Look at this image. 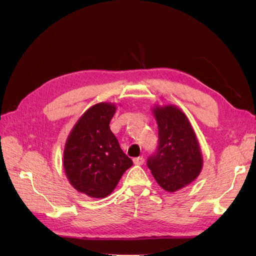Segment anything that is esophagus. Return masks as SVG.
Here are the masks:
<instances>
[{
	"label": "esophagus",
	"mask_w": 256,
	"mask_h": 256,
	"mask_svg": "<svg viewBox=\"0 0 256 256\" xmlns=\"http://www.w3.org/2000/svg\"><path fill=\"white\" fill-rule=\"evenodd\" d=\"M134 164L136 166H142L144 164V158L143 157H138L134 159Z\"/></svg>",
	"instance_id": "34e87169"
}]
</instances>
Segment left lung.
<instances>
[{
	"label": "left lung",
	"mask_w": 256,
	"mask_h": 256,
	"mask_svg": "<svg viewBox=\"0 0 256 256\" xmlns=\"http://www.w3.org/2000/svg\"><path fill=\"white\" fill-rule=\"evenodd\" d=\"M158 125V146L147 166L161 188L175 192L200 175L203 158L194 130L184 113L168 104L154 108Z\"/></svg>",
	"instance_id": "obj_1"
}]
</instances>
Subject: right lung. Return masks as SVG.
<instances>
[{"instance_id": "add662e5", "label": "right lung", "mask_w": 256, "mask_h": 256, "mask_svg": "<svg viewBox=\"0 0 256 256\" xmlns=\"http://www.w3.org/2000/svg\"><path fill=\"white\" fill-rule=\"evenodd\" d=\"M116 106H90L69 134L64 150V170L69 182L90 198L111 194L120 177L134 164L110 129Z\"/></svg>"}]
</instances>
